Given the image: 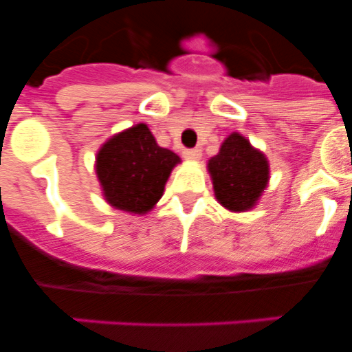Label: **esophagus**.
Wrapping results in <instances>:
<instances>
[{"instance_id":"obj_1","label":"esophagus","mask_w":352,"mask_h":352,"mask_svg":"<svg viewBox=\"0 0 352 352\" xmlns=\"http://www.w3.org/2000/svg\"><path fill=\"white\" fill-rule=\"evenodd\" d=\"M183 157L186 160H199L202 157V151L199 148H192V150H185L183 151Z\"/></svg>"}]
</instances>
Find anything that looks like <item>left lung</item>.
<instances>
[{"label":"left lung","mask_w":352,"mask_h":352,"mask_svg":"<svg viewBox=\"0 0 352 352\" xmlns=\"http://www.w3.org/2000/svg\"><path fill=\"white\" fill-rule=\"evenodd\" d=\"M214 195L228 211L243 212L256 206L269 183V160L239 132H232L218 155L208 162Z\"/></svg>","instance_id":"1"}]
</instances>
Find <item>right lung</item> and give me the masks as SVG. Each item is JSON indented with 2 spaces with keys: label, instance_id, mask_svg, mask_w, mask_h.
<instances>
[{
  "label": "right lung",
  "instance_id": "1",
  "mask_svg": "<svg viewBox=\"0 0 352 352\" xmlns=\"http://www.w3.org/2000/svg\"><path fill=\"white\" fill-rule=\"evenodd\" d=\"M179 157L157 144L146 124L109 138L96 157V174L106 202L115 209L144 214L162 197Z\"/></svg>",
  "mask_w": 352,
  "mask_h": 352
}]
</instances>
